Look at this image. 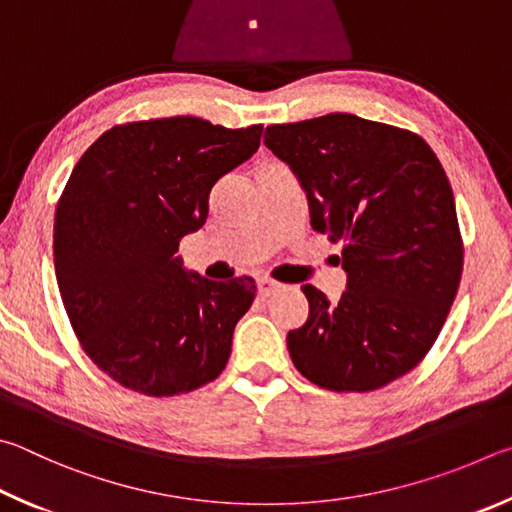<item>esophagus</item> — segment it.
I'll use <instances>...</instances> for the list:
<instances>
[{"instance_id":"esophagus-1","label":"esophagus","mask_w":512,"mask_h":512,"mask_svg":"<svg viewBox=\"0 0 512 512\" xmlns=\"http://www.w3.org/2000/svg\"><path fill=\"white\" fill-rule=\"evenodd\" d=\"M276 290H281V283H276L274 279L258 281V292H261V297H272Z\"/></svg>"}]
</instances>
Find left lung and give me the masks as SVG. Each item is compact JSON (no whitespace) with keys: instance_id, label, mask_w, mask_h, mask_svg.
<instances>
[{"instance_id":"obj_1","label":"left lung","mask_w":512,"mask_h":512,"mask_svg":"<svg viewBox=\"0 0 512 512\" xmlns=\"http://www.w3.org/2000/svg\"><path fill=\"white\" fill-rule=\"evenodd\" d=\"M290 164L310 224L342 242L346 292L303 285L308 321L288 333L297 371L321 389L366 393L402 378L434 346L463 272V238L441 161L416 132L333 112L265 128Z\"/></svg>"}]
</instances>
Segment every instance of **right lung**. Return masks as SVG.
Here are the masks:
<instances>
[{
  "instance_id": "obj_1",
  "label": "right lung",
  "mask_w": 512,
  "mask_h": 512,
  "mask_svg": "<svg viewBox=\"0 0 512 512\" xmlns=\"http://www.w3.org/2000/svg\"><path fill=\"white\" fill-rule=\"evenodd\" d=\"M263 125L197 116L128 121L71 170L53 218V265L80 348L121 387L168 398L218 378L256 281L188 276L179 240L209 215L222 175L258 150Z\"/></svg>"
}]
</instances>
